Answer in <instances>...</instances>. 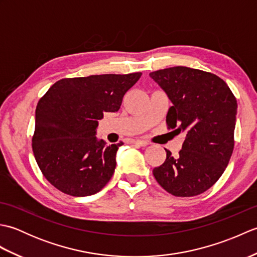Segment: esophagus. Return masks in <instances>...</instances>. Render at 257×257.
Masks as SVG:
<instances>
[{
  "instance_id": "esophagus-1",
  "label": "esophagus",
  "mask_w": 257,
  "mask_h": 257,
  "mask_svg": "<svg viewBox=\"0 0 257 257\" xmlns=\"http://www.w3.org/2000/svg\"><path fill=\"white\" fill-rule=\"evenodd\" d=\"M132 143L134 145H137V146H140V147H146L148 146L149 143L147 140H141V139H133Z\"/></svg>"
}]
</instances>
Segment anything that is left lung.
Wrapping results in <instances>:
<instances>
[{
  "instance_id": "8db88e82",
  "label": "left lung",
  "mask_w": 257,
  "mask_h": 257,
  "mask_svg": "<svg viewBox=\"0 0 257 257\" xmlns=\"http://www.w3.org/2000/svg\"><path fill=\"white\" fill-rule=\"evenodd\" d=\"M150 77L172 102L168 128L187 134L179 155L166 149V161L152 172L174 196L199 195L220 179L231 159L236 98L219 76L200 69L176 66L152 72Z\"/></svg>"
}]
</instances>
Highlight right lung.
<instances>
[{"label":"right lung","instance_id":"obj_1","mask_svg":"<svg viewBox=\"0 0 257 257\" xmlns=\"http://www.w3.org/2000/svg\"><path fill=\"white\" fill-rule=\"evenodd\" d=\"M141 73L56 81L38 101L32 148L43 176L72 196L95 194L111 179L117 145L96 137L98 120L116 112Z\"/></svg>","mask_w":257,"mask_h":257}]
</instances>
